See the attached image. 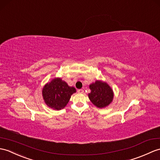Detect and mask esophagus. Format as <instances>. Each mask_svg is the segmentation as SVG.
<instances>
[{
  "mask_svg": "<svg viewBox=\"0 0 160 160\" xmlns=\"http://www.w3.org/2000/svg\"><path fill=\"white\" fill-rule=\"evenodd\" d=\"M77 92H78V93H83V92H84V90H83V89H78V90L77 91Z\"/></svg>",
  "mask_w": 160,
  "mask_h": 160,
  "instance_id": "esophagus-1",
  "label": "esophagus"
}]
</instances>
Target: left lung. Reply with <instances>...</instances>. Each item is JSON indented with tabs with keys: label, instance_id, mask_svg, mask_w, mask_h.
<instances>
[{
	"label": "left lung",
	"instance_id": "left-lung-1",
	"mask_svg": "<svg viewBox=\"0 0 160 160\" xmlns=\"http://www.w3.org/2000/svg\"><path fill=\"white\" fill-rule=\"evenodd\" d=\"M89 88L91 91L88 93V98L95 106L103 108L112 102L113 91L105 82L96 80L89 85Z\"/></svg>",
	"mask_w": 160,
	"mask_h": 160
}]
</instances>
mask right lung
I'll return each mask as SVG.
<instances>
[{
  "label": "right lung",
  "mask_w": 160,
  "mask_h": 160,
  "mask_svg": "<svg viewBox=\"0 0 160 160\" xmlns=\"http://www.w3.org/2000/svg\"><path fill=\"white\" fill-rule=\"evenodd\" d=\"M76 92L75 88L69 87L61 78H55L43 87L42 95L48 106L59 110L64 108Z\"/></svg>",
  "instance_id": "right-lung-1"
}]
</instances>
